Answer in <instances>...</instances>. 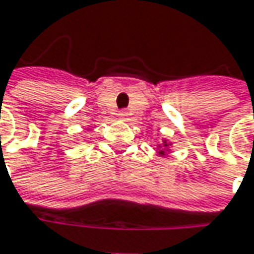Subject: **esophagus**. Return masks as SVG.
Returning a JSON list of instances; mask_svg holds the SVG:
<instances>
[{
	"label": "esophagus",
	"mask_w": 254,
	"mask_h": 254,
	"mask_svg": "<svg viewBox=\"0 0 254 254\" xmlns=\"http://www.w3.org/2000/svg\"><path fill=\"white\" fill-rule=\"evenodd\" d=\"M127 116H129V113H127V110H121V112L118 113V118H119L121 121H127Z\"/></svg>",
	"instance_id": "1"
}]
</instances>
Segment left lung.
<instances>
[{"instance_id":"obj_1","label":"left lung","mask_w":254,"mask_h":254,"mask_svg":"<svg viewBox=\"0 0 254 254\" xmlns=\"http://www.w3.org/2000/svg\"><path fill=\"white\" fill-rule=\"evenodd\" d=\"M171 148H172V142L168 141L166 138H163L162 142H159V144L156 145V151H157V154H159L160 157H166V156L171 153Z\"/></svg>"}]
</instances>
